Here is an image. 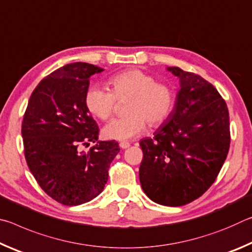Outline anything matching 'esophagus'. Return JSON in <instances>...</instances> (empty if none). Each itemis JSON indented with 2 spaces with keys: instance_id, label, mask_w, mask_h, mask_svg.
I'll use <instances>...</instances> for the list:
<instances>
[{
  "instance_id": "34e87169",
  "label": "esophagus",
  "mask_w": 252,
  "mask_h": 252,
  "mask_svg": "<svg viewBox=\"0 0 252 252\" xmlns=\"http://www.w3.org/2000/svg\"><path fill=\"white\" fill-rule=\"evenodd\" d=\"M120 147H121L122 149H126V148H129V147H130V142L122 141V142H120Z\"/></svg>"
}]
</instances>
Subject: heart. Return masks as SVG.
<instances>
[{
  "label": "heart",
  "mask_w": 252,
  "mask_h": 252,
  "mask_svg": "<svg viewBox=\"0 0 252 252\" xmlns=\"http://www.w3.org/2000/svg\"><path fill=\"white\" fill-rule=\"evenodd\" d=\"M111 91L101 85H92L84 96L89 112L100 120L112 116L117 100H126L127 116L111 120L103 127L104 138L129 140L146 130L147 121L159 126L171 116L176 104V94L169 84L156 82L152 75L138 69L126 70L108 80Z\"/></svg>",
  "instance_id": "heart-1"
}]
</instances>
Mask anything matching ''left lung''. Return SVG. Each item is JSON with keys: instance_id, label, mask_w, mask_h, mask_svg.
Returning <instances> with one entry per match:
<instances>
[{"instance_id": "obj_1", "label": "left lung", "mask_w": 252, "mask_h": 252, "mask_svg": "<svg viewBox=\"0 0 252 252\" xmlns=\"http://www.w3.org/2000/svg\"><path fill=\"white\" fill-rule=\"evenodd\" d=\"M180 81L171 116L153 138L140 141L139 178L156 203L180 207L206 192L218 177L230 147L229 111L201 76L168 67Z\"/></svg>"}]
</instances>
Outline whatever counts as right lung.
<instances>
[{
    "mask_svg": "<svg viewBox=\"0 0 252 252\" xmlns=\"http://www.w3.org/2000/svg\"><path fill=\"white\" fill-rule=\"evenodd\" d=\"M103 71L75 62L55 70L30 96L22 122L25 160L44 192L64 206L91 201L103 191L119 143L99 141L84 96L91 75ZM97 142L88 154L81 145Z\"/></svg>",
    "mask_w": 252,
    "mask_h": 252,
    "instance_id": "add662e5",
    "label": "right lung"
}]
</instances>
